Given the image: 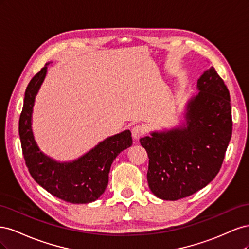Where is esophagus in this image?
I'll use <instances>...</instances> for the list:
<instances>
[{
    "label": "esophagus",
    "mask_w": 249,
    "mask_h": 249,
    "mask_svg": "<svg viewBox=\"0 0 249 249\" xmlns=\"http://www.w3.org/2000/svg\"><path fill=\"white\" fill-rule=\"evenodd\" d=\"M144 129L141 125H135L132 129V136L134 140H138L140 137H142L144 135Z\"/></svg>",
    "instance_id": "esophagus-1"
}]
</instances>
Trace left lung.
<instances>
[{
    "label": "left lung",
    "mask_w": 249,
    "mask_h": 249,
    "mask_svg": "<svg viewBox=\"0 0 249 249\" xmlns=\"http://www.w3.org/2000/svg\"><path fill=\"white\" fill-rule=\"evenodd\" d=\"M197 90L187 102L185 124L140 139L149 159L148 187L164 200L190 196L213 180L231 137L230 92L213 66Z\"/></svg>",
    "instance_id": "8db88e82"
}]
</instances>
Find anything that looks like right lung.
I'll return each instance as SVG.
<instances>
[{
	"mask_svg": "<svg viewBox=\"0 0 249 249\" xmlns=\"http://www.w3.org/2000/svg\"><path fill=\"white\" fill-rule=\"evenodd\" d=\"M49 64L35 74L26 89L18 123L22 155L30 175L52 195L71 203L92 202L106 190L113 161L132 145L131 132L125 130L106 138L73 161L59 162L43 154L33 135L32 113Z\"/></svg>",
	"mask_w": 249,
	"mask_h": 249,
	"instance_id": "obj_1",
	"label": "right lung"
}]
</instances>
